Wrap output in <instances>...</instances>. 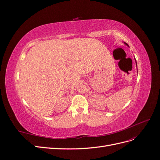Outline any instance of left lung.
Returning a JSON list of instances; mask_svg holds the SVG:
<instances>
[{"mask_svg": "<svg viewBox=\"0 0 160 160\" xmlns=\"http://www.w3.org/2000/svg\"><path fill=\"white\" fill-rule=\"evenodd\" d=\"M125 44H126V43H125ZM126 45H128V44H126Z\"/></svg>", "mask_w": 160, "mask_h": 160, "instance_id": "8db88e82", "label": "left lung"}]
</instances>
